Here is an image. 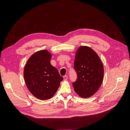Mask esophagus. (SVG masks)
Instances as JSON below:
<instances>
[{"label":"esophagus","mask_w":130,"mask_h":130,"mask_svg":"<svg viewBox=\"0 0 130 130\" xmlns=\"http://www.w3.org/2000/svg\"><path fill=\"white\" fill-rule=\"evenodd\" d=\"M68 79V76L67 75H65L63 76V80L64 81H67Z\"/></svg>","instance_id":"esophagus-1"}]
</instances>
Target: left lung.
Listing matches in <instances>:
<instances>
[{
  "instance_id": "8db88e82",
  "label": "left lung",
  "mask_w": 130,
  "mask_h": 130,
  "mask_svg": "<svg viewBox=\"0 0 130 130\" xmlns=\"http://www.w3.org/2000/svg\"><path fill=\"white\" fill-rule=\"evenodd\" d=\"M74 68L77 75V80L73 84L75 92L83 98L92 96L104 78V66L100 57L90 47L81 46L76 52Z\"/></svg>"
}]
</instances>
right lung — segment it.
<instances>
[{
  "label": "right lung",
  "instance_id": "1",
  "mask_svg": "<svg viewBox=\"0 0 130 130\" xmlns=\"http://www.w3.org/2000/svg\"><path fill=\"white\" fill-rule=\"evenodd\" d=\"M52 54L42 50L31 55L24 69L27 88L32 95L42 100L53 98L63 78L50 63Z\"/></svg>",
  "mask_w": 130,
  "mask_h": 130
}]
</instances>
